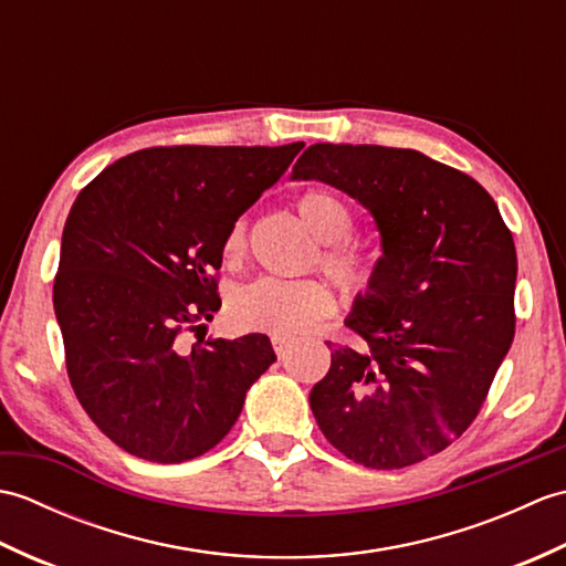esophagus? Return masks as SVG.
<instances>
[{"label":"esophagus","mask_w":566,"mask_h":566,"mask_svg":"<svg viewBox=\"0 0 566 566\" xmlns=\"http://www.w3.org/2000/svg\"><path fill=\"white\" fill-rule=\"evenodd\" d=\"M270 340H272V347H274V353H276V355H280V357H282V355H284L286 350H290V345H292V338H286V335H276V333L272 335V338H270Z\"/></svg>","instance_id":"obj_1"}]
</instances>
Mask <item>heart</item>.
I'll use <instances>...</instances> for the list:
<instances>
[{
  "instance_id": "1",
  "label": "heart",
  "mask_w": 566,
  "mask_h": 566,
  "mask_svg": "<svg viewBox=\"0 0 566 566\" xmlns=\"http://www.w3.org/2000/svg\"><path fill=\"white\" fill-rule=\"evenodd\" d=\"M296 211L316 240H321L318 268L345 294H365L377 274L371 252L350 240L355 213L331 189H308L296 199ZM248 248V221L238 219L223 238V258L238 260ZM233 318L245 328L276 335H298L316 326L333 311V296L316 280H276L260 276L233 298Z\"/></svg>"
}]
</instances>
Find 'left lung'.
<instances>
[{
  "instance_id": "8db88e82",
  "label": "left lung",
  "mask_w": 566,
  "mask_h": 566,
  "mask_svg": "<svg viewBox=\"0 0 566 566\" xmlns=\"http://www.w3.org/2000/svg\"><path fill=\"white\" fill-rule=\"evenodd\" d=\"M292 175L367 207L384 248L347 318L363 343L311 389L316 423L363 467L423 462L472 426L513 343L509 226L476 179L418 150L316 143Z\"/></svg>"
}]
</instances>
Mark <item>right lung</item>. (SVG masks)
I'll use <instances>...</instances> for the list:
<instances>
[{"label":"right lung","instance_id":"1","mask_svg":"<svg viewBox=\"0 0 566 566\" xmlns=\"http://www.w3.org/2000/svg\"><path fill=\"white\" fill-rule=\"evenodd\" d=\"M304 143L158 146L84 187L63 228L53 306L77 401L140 460L177 464L219 444L276 355L268 335L187 347L221 306L223 238Z\"/></svg>","mask_w":566,"mask_h":566}]
</instances>
